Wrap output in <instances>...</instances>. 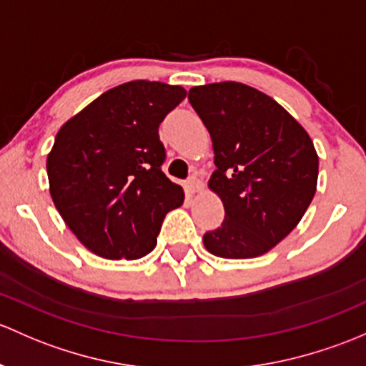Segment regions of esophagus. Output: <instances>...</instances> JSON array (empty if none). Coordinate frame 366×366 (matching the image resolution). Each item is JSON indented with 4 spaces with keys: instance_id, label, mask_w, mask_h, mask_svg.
<instances>
[{
    "instance_id": "1",
    "label": "esophagus",
    "mask_w": 366,
    "mask_h": 366,
    "mask_svg": "<svg viewBox=\"0 0 366 366\" xmlns=\"http://www.w3.org/2000/svg\"><path fill=\"white\" fill-rule=\"evenodd\" d=\"M202 182H199L198 179H196V177H191L189 180H187L186 182V191H187V194H196V193H199V191H202Z\"/></svg>"
}]
</instances>
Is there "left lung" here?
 Returning <instances> with one entry per match:
<instances>
[{
    "label": "left lung",
    "mask_w": 366,
    "mask_h": 366,
    "mask_svg": "<svg viewBox=\"0 0 366 366\" xmlns=\"http://www.w3.org/2000/svg\"><path fill=\"white\" fill-rule=\"evenodd\" d=\"M187 99L212 138L217 170L209 187L224 205V221L203 234V245L226 259L263 256L312 202L319 173L312 140L274 98L245 84L196 86Z\"/></svg>",
    "instance_id": "8db88e82"
}]
</instances>
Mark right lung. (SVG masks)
<instances>
[{"instance_id":"1","label":"right lung","mask_w":366,"mask_h":366,"mask_svg":"<svg viewBox=\"0 0 366 366\" xmlns=\"http://www.w3.org/2000/svg\"><path fill=\"white\" fill-rule=\"evenodd\" d=\"M180 86L133 80L103 92L64 122L47 156L49 191L68 228L96 256L138 259L156 247L184 191L161 164L157 128L184 98Z\"/></svg>"}]
</instances>
